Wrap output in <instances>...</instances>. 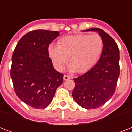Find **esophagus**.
<instances>
[{
    "mask_svg": "<svg viewBox=\"0 0 132 132\" xmlns=\"http://www.w3.org/2000/svg\"><path fill=\"white\" fill-rule=\"evenodd\" d=\"M70 77L67 75H64V80H68V79H70Z\"/></svg>",
    "mask_w": 132,
    "mask_h": 132,
    "instance_id": "esophagus-1",
    "label": "esophagus"
}]
</instances>
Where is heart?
<instances>
[{"mask_svg": "<svg viewBox=\"0 0 132 132\" xmlns=\"http://www.w3.org/2000/svg\"><path fill=\"white\" fill-rule=\"evenodd\" d=\"M103 48V41L98 34H77L62 37L57 46L50 44L48 53L57 70H64L69 57V70L83 74L96 64Z\"/></svg>", "mask_w": 132, "mask_h": 132, "instance_id": "1", "label": "heart"}]
</instances>
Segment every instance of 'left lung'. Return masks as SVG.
I'll list each match as a JSON object with an SVG mask.
<instances>
[{
    "mask_svg": "<svg viewBox=\"0 0 132 132\" xmlns=\"http://www.w3.org/2000/svg\"><path fill=\"white\" fill-rule=\"evenodd\" d=\"M97 31L103 41L100 59L85 74L74 79L72 91L75 101L86 109H95L105 104L114 94L120 75L119 49L114 40L101 29L92 28L84 31Z\"/></svg>",
    "mask_w": 132,
    "mask_h": 132,
    "instance_id": "obj_1",
    "label": "left lung"
}]
</instances>
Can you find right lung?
Wrapping results in <instances>:
<instances>
[{
	"label": "right lung",
	"mask_w": 132,
	"mask_h": 132,
	"mask_svg": "<svg viewBox=\"0 0 132 132\" xmlns=\"http://www.w3.org/2000/svg\"><path fill=\"white\" fill-rule=\"evenodd\" d=\"M59 36L58 31L34 30L18 42L12 55L10 71L18 98L36 109L51 103L64 75L54 68L48 48Z\"/></svg>",
	"instance_id": "add662e5"
}]
</instances>
